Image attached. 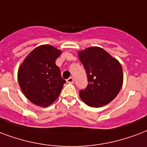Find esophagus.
<instances>
[{"instance_id": "34e87169", "label": "esophagus", "mask_w": 147, "mask_h": 147, "mask_svg": "<svg viewBox=\"0 0 147 147\" xmlns=\"http://www.w3.org/2000/svg\"><path fill=\"white\" fill-rule=\"evenodd\" d=\"M66 82H67L69 84L74 83V78H72V77H70V78H69L68 79H67V80H66Z\"/></svg>"}]
</instances>
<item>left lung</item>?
<instances>
[{"instance_id": "obj_1", "label": "left lung", "mask_w": 147, "mask_h": 147, "mask_svg": "<svg viewBox=\"0 0 147 147\" xmlns=\"http://www.w3.org/2000/svg\"><path fill=\"white\" fill-rule=\"evenodd\" d=\"M86 69L88 84L79 96L91 107L109 103L120 91L123 83V68L116 59L99 47H89L78 52Z\"/></svg>"}]
</instances>
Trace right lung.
Here are the masks:
<instances>
[{"label":"right lung","mask_w":147,"mask_h":147,"mask_svg":"<svg viewBox=\"0 0 147 147\" xmlns=\"http://www.w3.org/2000/svg\"><path fill=\"white\" fill-rule=\"evenodd\" d=\"M61 51L50 45H42L31 51L18 71L21 91L34 105L47 107L58 98L65 82L55 60Z\"/></svg>","instance_id":"obj_1"}]
</instances>
